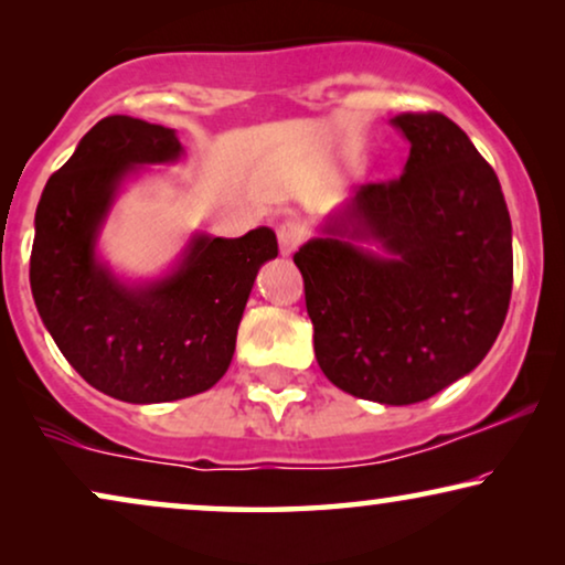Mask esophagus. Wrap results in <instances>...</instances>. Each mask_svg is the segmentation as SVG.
<instances>
[{"label":"esophagus","mask_w":565,"mask_h":565,"mask_svg":"<svg viewBox=\"0 0 565 565\" xmlns=\"http://www.w3.org/2000/svg\"><path fill=\"white\" fill-rule=\"evenodd\" d=\"M277 242H280L282 257H290V254L300 246V242H303V228H300L296 221H285L280 223V228H277Z\"/></svg>","instance_id":"1"}]
</instances>
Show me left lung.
<instances>
[{
  "label": "left lung",
  "instance_id": "obj_1",
  "mask_svg": "<svg viewBox=\"0 0 565 565\" xmlns=\"http://www.w3.org/2000/svg\"><path fill=\"white\" fill-rule=\"evenodd\" d=\"M391 122L412 143L404 174L362 184L292 262L323 375L350 396L408 406L468 375L497 342L512 221L497 172L450 118Z\"/></svg>",
  "mask_w": 565,
  "mask_h": 565
}]
</instances>
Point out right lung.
Wrapping results in <instances>:
<instances>
[{"mask_svg": "<svg viewBox=\"0 0 565 565\" xmlns=\"http://www.w3.org/2000/svg\"><path fill=\"white\" fill-rule=\"evenodd\" d=\"M184 153L172 128L110 115L45 182L35 211L30 288L53 342L76 373L128 404H164L213 388L231 365L275 231L238 238L192 234L157 280H122L97 242L122 184Z\"/></svg>", "mask_w": 565, "mask_h": 565, "instance_id": "1", "label": "right lung"}]
</instances>
